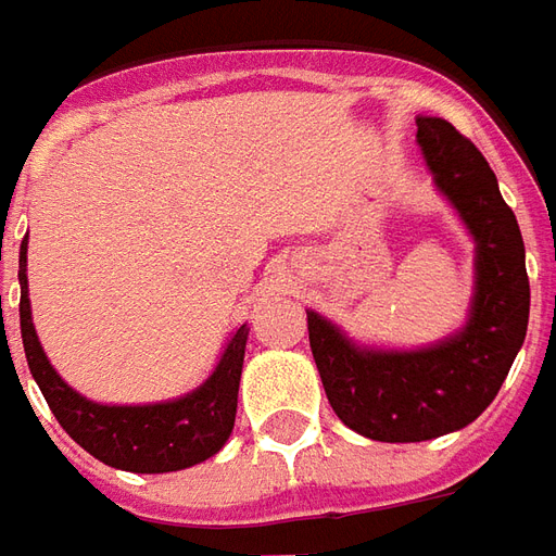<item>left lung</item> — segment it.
<instances>
[{
    "label": "left lung",
    "instance_id": "obj_1",
    "mask_svg": "<svg viewBox=\"0 0 556 556\" xmlns=\"http://www.w3.org/2000/svg\"><path fill=\"white\" fill-rule=\"evenodd\" d=\"M417 142L434 187L477 243L465 327L429 349L384 351L357 345L325 315L306 313L330 408L349 429L384 443L431 441L473 422L506 381L530 318L525 241L489 160L443 118L419 115Z\"/></svg>",
    "mask_w": 556,
    "mask_h": 556
}]
</instances>
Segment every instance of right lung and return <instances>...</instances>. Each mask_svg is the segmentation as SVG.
<instances>
[{
    "label": "right lung",
    "mask_w": 556,
    "mask_h": 556,
    "mask_svg": "<svg viewBox=\"0 0 556 556\" xmlns=\"http://www.w3.org/2000/svg\"><path fill=\"white\" fill-rule=\"evenodd\" d=\"M26 243H20V333L31 378L41 387L59 426L98 462L130 473H169L205 462L235 429L247 325L231 333L217 369L193 393L157 405H98L67 387L43 354L31 325ZM2 301V298H0Z\"/></svg>",
    "instance_id": "right-lung-1"
}]
</instances>
